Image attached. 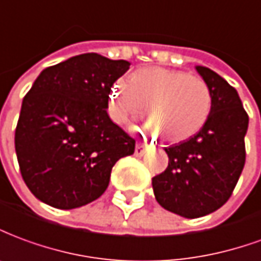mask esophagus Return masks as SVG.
I'll return each mask as SVG.
<instances>
[{"label": "esophagus", "mask_w": 261, "mask_h": 261, "mask_svg": "<svg viewBox=\"0 0 261 261\" xmlns=\"http://www.w3.org/2000/svg\"><path fill=\"white\" fill-rule=\"evenodd\" d=\"M149 145L145 143V142H136V147H135V156L136 157H142L147 150Z\"/></svg>", "instance_id": "34e87169"}]
</instances>
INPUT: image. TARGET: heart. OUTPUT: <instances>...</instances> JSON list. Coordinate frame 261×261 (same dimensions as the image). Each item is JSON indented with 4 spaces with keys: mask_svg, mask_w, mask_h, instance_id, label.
Returning <instances> with one entry per match:
<instances>
[{
    "mask_svg": "<svg viewBox=\"0 0 261 261\" xmlns=\"http://www.w3.org/2000/svg\"><path fill=\"white\" fill-rule=\"evenodd\" d=\"M147 114L145 126L167 142H182L198 134L212 112V92L201 77L163 67H145L116 81L110 114L116 123Z\"/></svg>",
    "mask_w": 261,
    "mask_h": 261,
    "instance_id": "heart-1",
    "label": "heart"
}]
</instances>
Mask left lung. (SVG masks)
Here are the masks:
<instances>
[{"instance_id": "1", "label": "left lung", "mask_w": 261, "mask_h": 261, "mask_svg": "<svg viewBox=\"0 0 261 261\" xmlns=\"http://www.w3.org/2000/svg\"><path fill=\"white\" fill-rule=\"evenodd\" d=\"M212 92V112L198 134L166 147L169 166L151 178L157 202L184 218L219 210L245 167L249 116L238 91L211 68L197 66Z\"/></svg>"}]
</instances>
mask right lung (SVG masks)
I'll list each match as a JSON object with an SVG mask.
<instances>
[{"label":"right lung","instance_id":"right-lung-1","mask_svg":"<svg viewBox=\"0 0 261 261\" xmlns=\"http://www.w3.org/2000/svg\"><path fill=\"white\" fill-rule=\"evenodd\" d=\"M126 60L84 53L45 68L22 101L15 150L22 178L42 202L73 210L99 198L135 139L107 112Z\"/></svg>","mask_w":261,"mask_h":261}]
</instances>
